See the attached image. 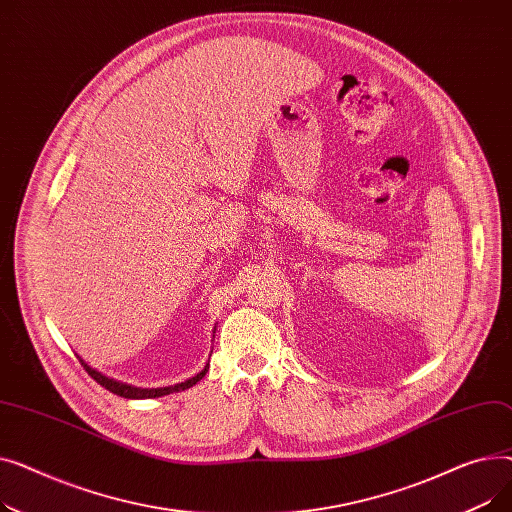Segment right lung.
<instances>
[{"mask_svg": "<svg viewBox=\"0 0 512 512\" xmlns=\"http://www.w3.org/2000/svg\"><path fill=\"white\" fill-rule=\"evenodd\" d=\"M213 336H215V328H213ZM76 357H78V355H76ZM209 357H211V355H209ZM78 361H80V365H83V367L87 369V373L91 375V378H93L99 386H103L105 390H110V392H114V394H118V396H122V398H132V400L159 398V396H166V394H172V392L186 390V388L195 386L199 380H203V375L209 371V361H207L205 367H203L199 373H195L193 378H188V380H184V382H180V384L164 386V388H137V386H130V384L118 382V380H114V378H107V375H103L101 371L93 369L83 357H78Z\"/></svg>", "mask_w": 512, "mask_h": 512, "instance_id": "add662e5", "label": "right lung"}]
</instances>
